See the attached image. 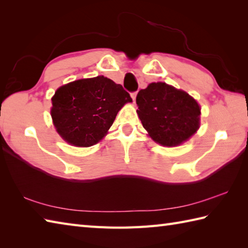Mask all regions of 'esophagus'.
<instances>
[{
  "label": "esophagus",
  "instance_id": "esophagus-1",
  "mask_svg": "<svg viewBox=\"0 0 248 248\" xmlns=\"http://www.w3.org/2000/svg\"><path fill=\"white\" fill-rule=\"evenodd\" d=\"M136 94H138V93H136V92H133V93H131V97H132V99H133V101H135V99H136Z\"/></svg>",
  "mask_w": 248,
  "mask_h": 248
}]
</instances>
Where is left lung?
Listing matches in <instances>:
<instances>
[{
  "instance_id": "left-lung-1",
  "label": "left lung",
  "mask_w": 248,
  "mask_h": 248,
  "mask_svg": "<svg viewBox=\"0 0 248 248\" xmlns=\"http://www.w3.org/2000/svg\"><path fill=\"white\" fill-rule=\"evenodd\" d=\"M139 117L155 141L177 146L199 128L200 108L188 93L166 83H151L136 96Z\"/></svg>"
}]
</instances>
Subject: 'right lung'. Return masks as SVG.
I'll use <instances>...</instances> for the list:
<instances>
[{
    "instance_id": "right-lung-1",
    "label": "right lung",
    "mask_w": 248,
    "mask_h": 248,
    "mask_svg": "<svg viewBox=\"0 0 248 248\" xmlns=\"http://www.w3.org/2000/svg\"><path fill=\"white\" fill-rule=\"evenodd\" d=\"M130 94L120 84L102 76L60 87L52 98L51 116L59 134L77 147L97 144L113 124Z\"/></svg>"
}]
</instances>
